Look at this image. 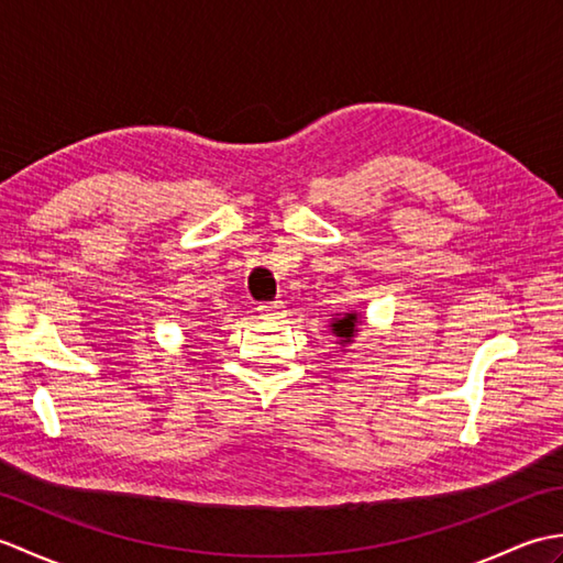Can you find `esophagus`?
Returning a JSON list of instances; mask_svg holds the SVG:
<instances>
[{"label": "esophagus", "mask_w": 563, "mask_h": 563, "mask_svg": "<svg viewBox=\"0 0 563 563\" xmlns=\"http://www.w3.org/2000/svg\"><path fill=\"white\" fill-rule=\"evenodd\" d=\"M258 314L263 319H278L285 312V302L283 300H275V302H261L258 307Z\"/></svg>", "instance_id": "obj_1"}]
</instances>
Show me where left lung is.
Masks as SVG:
<instances>
[{
    "mask_svg": "<svg viewBox=\"0 0 563 563\" xmlns=\"http://www.w3.org/2000/svg\"><path fill=\"white\" fill-rule=\"evenodd\" d=\"M355 321H357L355 314H345L343 319L336 321V324H333V333L341 336L343 341H351L353 333H355Z\"/></svg>",
    "mask_w": 563,
    "mask_h": 563,
    "instance_id": "obj_1",
    "label": "left lung"
}]
</instances>
